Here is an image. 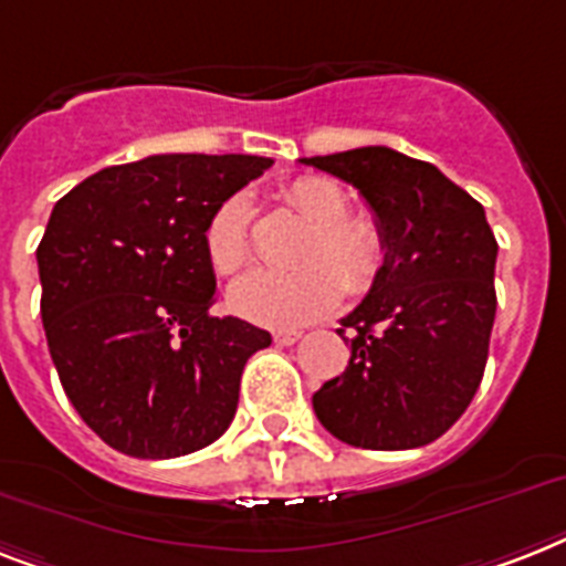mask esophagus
<instances>
[{
  "instance_id": "1",
  "label": "esophagus",
  "mask_w": 566,
  "mask_h": 566,
  "mask_svg": "<svg viewBox=\"0 0 566 566\" xmlns=\"http://www.w3.org/2000/svg\"><path fill=\"white\" fill-rule=\"evenodd\" d=\"M298 337H302V331L296 328H284V331H275L273 339L279 343V346H293V343H298Z\"/></svg>"
}]
</instances>
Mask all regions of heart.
I'll return each instance as SVG.
<instances>
[{
    "label": "heart",
    "mask_w": 566,
    "mask_h": 566,
    "mask_svg": "<svg viewBox=\"0 0 566 566\" xmlns=\"http://www.w3.org/2000/svg\"><path fill=\"white\" fill-rule=\"evenodd\" d=\"M284 203L305 220L307 235L296 252L302 268L291 273L252 270L229 287V305L238 316L268 328L323 319L339 305L343 291H371L387 264L384 229L369 218H352L346 191L325 177H298L284 188ZM250 200L232 195L211 211L203 250L218 273L232 275L252 259Z\"/></svg>",
    "instance_id": "heart-1"
}]
</instances>
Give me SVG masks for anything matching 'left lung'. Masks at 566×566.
I'll use <instances>...</instances> for the list:
<instances>
[{
  "label": "left lung",
  "mask_w": 566,
  "mask_h": 566,
  "mask_svg": "<svg viewBox=\"0 0 566 566\" xmlns=\"http://www.w3.org/2000/svg\"><path fill=\"white\" fill-rule=\"evenodd\" d=\"M334 174L375 211L387 264L339 319L348 366L314 392L339 442L410 450L457 424L480 389L497 293V241L485 209L436 165L384 145L302 159Z\"/></svg>",
  "instance_id": "obj_1"
}]
</instances>
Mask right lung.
<instances>
[{
  "label": "right lung",
  "mask_w": 566,
  "mask_h": 566,
  "mask_svg": "<svg viewBox=\"0 0 566 566\" xmlns=\"http://www.w3.org/2000/svg\"><path fill=\"white\" fill-rule=\"evenodd\" d=\"M270 165L159 154L92 174L54 203L36 247L45 339L63 392L109 448L186 457L232 424L243 366L273 337L209 311L203 232Z\"/></svg>",
  "instance_id": "obj_1"
}]
</instances>
